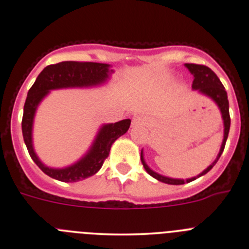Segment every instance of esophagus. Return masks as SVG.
Returning <instances> with one entry per match:
<instances>
[{"label":"esophagus","mask_w":249,"mask_h":249,"mask_svg":"<svg viewBox=\"0 0 249 249\" xmlns=\"http://www.w3.org/2000/svg\"><path fill=\"white\" fill-rule=\"evenodd\" d=\"M132 124L133 125H143V124H146V119H144V117L141 116V115L134 116Z\"/></svg>","instance_id":"34e87169"}]
</instances>
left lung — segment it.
Here are the masks:
<instances>
[{
  "label": "left lung",
  "mask_w": 249,
  "mask_h": 249,
  "mask_svg": "<svg viewBox=\"0 0 249 249\" xmlns=\"http://www.w3.org/2000/svg\"><path fill=\"white\" fill-rule=\"evenodd\" d=\"M185 66L187 67L191 74L194 76V81H193L192 88L194 90H197L199 93L206 95V96L211 97L213 101L216 103L217 107H219L220 111H221L222 120H223V140L221 148H220V152L217 154L216 159H215L213 163L211 166H208L207 168L203 170L202 173H200L196 177L187 178V180H183V178H167L163 177V175L159 174V173L154 172L153 169L149 168V166L146 163L143 158V150H141V162L143 164L144 169L150 177H153L156 180L161 181L163 183H168V185H183V183L192 182V181L196 180L197 178L202 177V175L207 174V173L215 166L217 160L221 156L223 149H225L226 141H227L228 133H230V127H231V116H230V103H228L227 99V91H226L225 87L222 86L221 81H220L219 77L216 76V74L212 71L211 68L206 66H201V64H194V63H186Z\"/></svg>",
  "instance_id": "8db88e82"
}]
</instances>
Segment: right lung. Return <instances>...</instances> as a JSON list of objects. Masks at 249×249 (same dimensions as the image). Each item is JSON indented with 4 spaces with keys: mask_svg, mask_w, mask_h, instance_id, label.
<instances>
[{
    "mask_svg": "<svg viewBox=\"0 0 249 249\" xmlns=\"http://www.w3.org/2000/svg\"><path fill=\"white\" fill-rule=\"evenodd\" d=\"M113 71L110 64L107 63L64 61L47 66L40 72L35 83L28 91L22 117V134L30 158L44 174L62 182H77L96 174L109 155L111 144L129 129V119L115 124H102L88 152L79 161L64 168H52L46 166L36 155L33 146V124L36 109L50 90L62 88H88L103 85L107 82Z\"/></svg>",
    "mask_w": 249,
    "mask_h": 249,
    "instance_id": "right-lung-1",
    "label": "right lung"
}]
</instances>
